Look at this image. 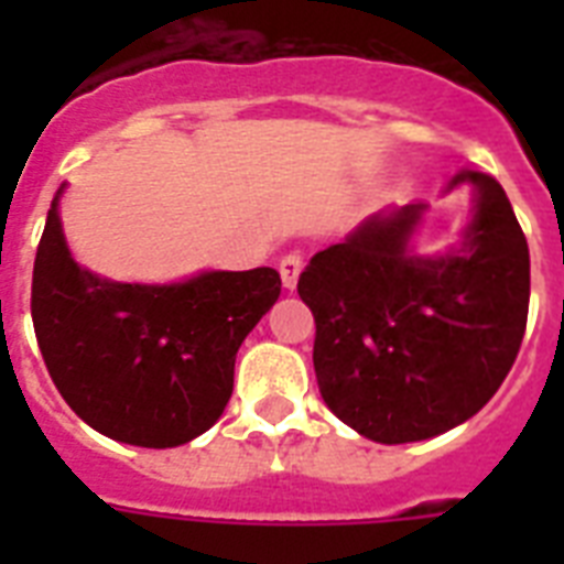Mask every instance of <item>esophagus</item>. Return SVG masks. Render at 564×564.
<instances>
[{
	"label": "esophagus",
	"mask_w": 564,
	"mask_h": 564,
	"mask_svg": "<svg viewBox=\"0 0 564 564\" xmlns=\"http://www.w3.org/2000/svg\"><path fill=\"white\" fill-rule=\"evenodd\" d=\"M301 265H304V260H301L299 251H292V254L283 257L281 265H278V272H281V281L286 290H295V283H299V274H301Z\"/></svg>",
	"instance_id": "esophagus-1"
}]
</instances>
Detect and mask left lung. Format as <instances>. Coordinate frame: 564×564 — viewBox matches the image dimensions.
Here are the masks:
<instances>
[{
    "label": "left lung",
    "instance_id": "left-lung-1",
    "mask_svg": "<svg viewBox=\"0 0 564 564\" xmlns=\"http://www.w3.org/2000/svg\"><path fill=\"white\" fill-rule=\"evenodd\" d=\"M471 187L459 242L415 251L427 204L386 207L299 278L316 318L318 392L327 410L380 445L454 430L489 403L518 357L530 307V248L512 204L486 172Z\"/></svg>",
    "mask_w": 564,
    "mask_h": 564
}]
</instances>
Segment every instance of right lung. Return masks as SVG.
<instances>
[{
  "label": "right lung",
  "mask_w": 564,
  "mask_h": 564,
  "mask_svg": "<svg viewBox=\"0 0 564 564\" xmlns=\"http://www.w3.org/2000/svg\"><path fill=\"white\" fill-rule=\"evenodd\" d=\"M52 198L31 281V318L57 392L101 436L178 447L210 430L234 392L242 339L281 295V274L198 272L122 283L73 260Z\"/></svg>",
  "instance_id": "right-lung-1"
}]
</instances>
